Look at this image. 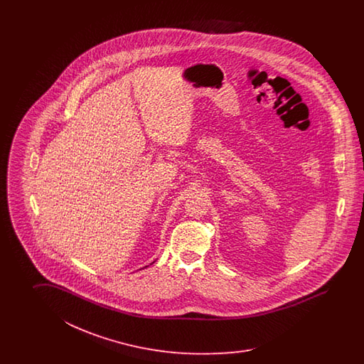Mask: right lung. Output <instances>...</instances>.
I'll use <instances>...</instances> for the list:
<instances>
[{
    "mask_svg": "<svg viewBox=\"0 0 364 364\" xmlns=\"http://www.w3.org/2000/svg\"><path fill=\"white\" fill-rule=\"evenodd\" d=\"M154 263H155V262H154Z\"/></svg>",
    "mask_w": 364,
    "mask_h": 364,
    "instance_id": "add662e5",
    "label": "right lung"
}]
</instances>
